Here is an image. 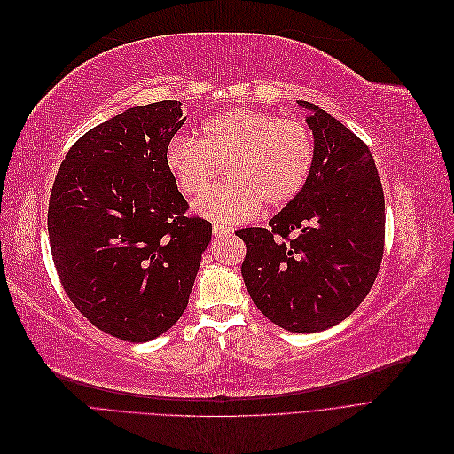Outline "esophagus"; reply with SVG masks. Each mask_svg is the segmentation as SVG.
<instances>
[{
	"instance_id": "34e87169",
	"label": "esophagus",
	"mask_w": 454,
	"mask_h": 454,
	"mask_svg": "<svg viewBox=\"0 0 454 454\" xmlns=\"http://www.w3.org/2000/svg\"><path fill=\"white\" fill-rule=\"evenodd\" d=\"M232 227H229V225H223V223H219V222H215L214 225H212V232H214V237H227V235H232Z\"/></svg>"
}]
</instances>
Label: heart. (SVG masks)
<instances>
[{"mask_svg":"<svg viewBox=\"0 0 454 454\" xmlns=\"http://www.w3.org/2000/svg\"><path fill=\"white\" fill-rule=\"evenodd\" d=\"M314 160V140L295 119H278L257 109H229L200 127L199 140L174 136L164 162L177 189L197 197L221 167L230 180L195 200V210L217 222H242L294 200L303 191Z\"/></svg>","mask_w":454,"mask_h":454,"instance_id":"b5f03b06","label":"heart"}]
</instances>
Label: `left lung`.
Returning a JSON list of instances; mask_svg holds the SVG:
<instances>
[{
  "label": "left lung",
  "instance_id": "left-lung-1",
  "mask_svg": "<svg viewBox=\"0 0 454 454\" xmlns=\"http://www.w3.org/2000/svg\"><path fill=\"white\" fill-rule=\"evenodd\" d=\"M314 160L303 191L269 227L239 229L242 278L257 309L294 333H316L358 309L384 252V193L369 147L310 102Z\"/></svg>",
  "mask_w": 454,
  "mask_h": 454
}]
</instances>
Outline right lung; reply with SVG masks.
<instances>
[{"mask_svg": "<svg viewBox=\"0 0 454 454\" xmlns=\"http://www.w3.org/2000/svg\"><path fill=\"white\" fill-rule=\"evenodd\" d=\"M182 102L125 109L70 147L49 199L54 267L75 309L107 335L145 342L184 314L212 223L164 162Z\"/></svg>", "mask_w": 454, "mask_h": 454, "instance_id": "right-lung-1", "label": "right lung"}]
</instances>
